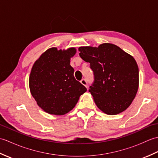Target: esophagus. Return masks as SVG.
Wrapping results in <instances>:
<instances>
[{
    "instance_id": "1",
    "label": "esophagus",
    "mask_w": 158,
    "mask_h": 158,
    "mask_svg": "<svg viewBox=\"0 0 158 158\" xmlns=\"http://www.w3.org/2000/svg\"><path fill=\"white\" fill-rule=\"evenodd\" d=\"M81 84H83L84 86H85L87 88H88V82H87L86 80L85 79H83L81 81Z\"/></svg>"
}]
</instances>
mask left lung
I'll return each mask as SVG.
<instances>
[{
  "mask_svg": "<svg viewBox=\"0 0 158 158\" xmlns=\"http://www.w3.org/2000/svg\"><path fill=\"white\" fill-rule=\"evenodd\" d=\"M79 56L90 64L94 81L89 87L96 106L108 115H117L128 107L138 91L139 67L136 60L115 45L80 47Z\"/></svg>",
  "mask_w": 158,
  "mask_h": 158,
  "instance_id": "left-lung-1",
  "label": "left lung"
}]
</instances>
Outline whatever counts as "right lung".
Wrapping results in <instances>:
<instances>
[{"instance_id":"obj_1","label":"right lung","mask_w":158,"mask_h":158,"mask_svg":"<svg viewBox=\"0 0 158 158\" xmlns=\"http://www.w3.org/2000/svg\"><path fill=\"white\" fill-rule=\"evenodd\" d=\"M76 49L47 50L33 65L29 77L31 94L46 113L62 115L71 110L79 97L87 91L74 77L70 65Z\"/></svg>"}]
</instances>
